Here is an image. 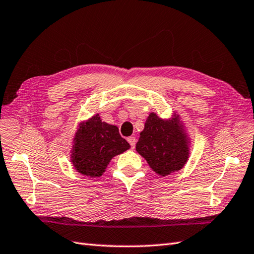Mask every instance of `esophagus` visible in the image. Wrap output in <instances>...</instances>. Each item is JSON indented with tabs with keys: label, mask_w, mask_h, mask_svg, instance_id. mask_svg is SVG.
Wrapping results in <instances>:
<instances>
[{
	"label": "esophagus",
	"mask_w": 254,
	"mask_h": 254,
	"mask_svg": "<svg viewBox=\"0 0 254 254\" xmlns=\"http://www.w3.org/2000/svg\"><path fill=\"white\" fill-rule=\"evenodd\" d=\"M127 140H128V142L130 143V145H131V149H133V148H134V145H136V141H137L136 138H134V137H129Z\"/></svg>",
	"instance_id": "34e87169"
}]
</instances>
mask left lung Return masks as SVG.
<instances>
[{
	"instance_id": "obj_1",
	"label": "left lung",
	"mask_w": 254,
	"mask_h": 254,
	"mask_svg": "<svg viewBox=\"0 0 254 254\" xmlns=\"http://www.w3.org/2000/svg\"><path fill=\"white\" fill-rule=\"evenodd\" d=\"M191 141L180 115L174 112L162 118L152 112L144 123L136 150L148 162L152 171L165 177L187 164Z\"/></svg>"
}]
</instances>
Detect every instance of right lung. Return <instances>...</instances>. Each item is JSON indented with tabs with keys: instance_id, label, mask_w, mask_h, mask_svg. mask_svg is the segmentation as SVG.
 <instances>
[{
	"instance_id": "right-lung-1",
	"label": "right lung",
	"mask_w": 254,
	"mask_h": 254,
	"mask_svg": "<svg viewBox=\"0 0 254 254\" xmlns=\"http://www.w3.org/2000/svg\"><path fill=\"white\" fill-rule=\"evenodd\" d=\"M130 148L121 137L118 128L94 114L82 121L76 128L70 150V162L75 170L84 176H102L111 160Z\"/></svg>"
}]
</instances>
